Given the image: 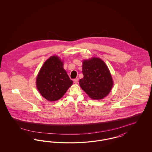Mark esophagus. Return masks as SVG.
I'll return each instance as SVG.
<instances>
[{"instance_id":"esophagus-1","label":"esophagus","mask_w":152,"mask_h":152,"mask_svg":"<svg viewBox=\"0 0 152 152\" xmlns=\"http://www.w3.org/2000/svg\"><path fill=\"white\" fill-rule=\"evenodd\" d=\"M73 82L75 84H77L78 82H79V79H75L73 80Z\"/></svg>"}]
</instances>
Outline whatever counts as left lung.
Returning <instances> with one entry per match:
<instances>
[{
  "label": "left lung",
  "mask_w": 152,
  "mask_h": 152,
  "mask_svg": "<svg viewBox=\"0 0 152 152\" xmlns=\"http://www.w3.org/2000/svg\"><path fill=\"white\" fill-rule=\"evenodd\" d=\"M83 79L79 80L81 88L93 100L106 97L113 86V81L108 66L100 58L83 60Z\"/></svg>",
  "instance_id": "8db88e82"
}]
</instances>
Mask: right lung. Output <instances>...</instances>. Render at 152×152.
I'll return each mask as SVG.
<instances>
[{"label": "right lung", "instance_id": "obj_1", "mask_svg": "<svg viewBox=\"0 0 152 152\" xmlns=\"http://www.w3.org/2000/svg\"><path fill=\"white\" fill-rule=\"evenodd\" d=\"M63 61L58 56H52L44 63L36 76V88L48 101L60 99L72 85L63 68Z\"/></svg>", "mask_w": 152, "mask_h": 152}]
</instances>
